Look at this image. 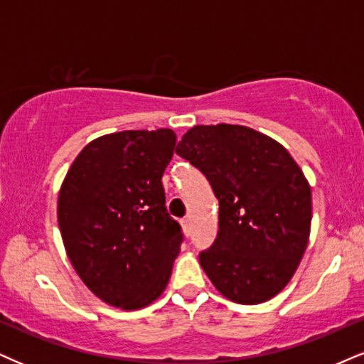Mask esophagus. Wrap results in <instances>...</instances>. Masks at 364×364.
Masks as SVG:
<instances>
[{"label": "esophagus", "instance_id": "obj_1", "mask_svg": "<svg viewBox=\"0 0 364 364\" xmlns=\"http://www.w3.org/2000/svg\"><path fill=\"white\" fill-rule=\"evenodd\" d=\"M181 227H183V232H185V235H190L191 227H190V220H188V218H181Z\"/></svg>", "mask_w": 364, "mask_h": 364}]
</instances>
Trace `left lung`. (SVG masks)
Wrapping results in <instances>:
<instances>
[{
	"mask_svg": "<svg viewBox=\"0 0 364 364\" xmlns=\"http://www.w3.org/2000/svg\"><path fill=\"white\" fill-rule=\"evenodd\" d=\"M176 154L208 179L218 200L215 242L200 264L222 295L244 305L273 299L309 244L312 193L290 152L242 125H196Z\"/></svg>",
	"mask_w": 364,
	"mask_h": 364,
	"instance_id": "obj_1",
	"label": "left lung"
}]
</instances>
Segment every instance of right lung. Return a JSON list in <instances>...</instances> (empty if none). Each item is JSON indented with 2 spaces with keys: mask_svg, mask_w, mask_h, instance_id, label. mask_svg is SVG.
Returning <instances> with one entry per match:
<instances>
[{
  "mask_svg": "<svg viewBox=\"0 0 364 364\" xmlns=\"http://www.w3.org/2000/svg\"><path fill=\"white\" fill-rule=\"evenodd\" d=\"M174 146L169 129L103 135L82 149L60 186L57 220L69 261L112 307H146L171 278L183 242L163 188Z\"/></svg>",
  "mask_w": 364,
  "mask_h": 364,
  "instance_id": "right-lung-1",
  "label": "right lung"
}]
</instances>
